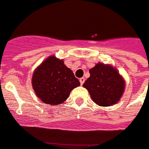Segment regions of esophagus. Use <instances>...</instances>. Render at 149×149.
Returning <instances> with one entry per match:
<instances>
[{
	"instance_id": "1",
	"label": "esophagus",
	"mask_w": 149,
	"mask_h": 149,
	"mask_svg": "<svg viewBox=\"0 0 149 149\" xmlns=\"http://www.w3.org/2000/svg\"><path fill=\"white\" fill-rule=\"evenodd\" d=\"M84 81H85V78H84V77H81V78H80V83H81V85L84 84Z\"/></svg>"
}]
</instances>
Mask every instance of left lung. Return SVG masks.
<instances>
[{"label": "left lung", "mask_w": 149, "mask_h": 149, "mask_svg": "<svg viewBox=\"0 0 149 149\" xmlns=\"http://www.w3.org/2000/svg\"><path fill=\"white\" fill-rule=\"evenodd\" d=\"M90 77L83 86L99 106L108 107L120 100L125 89V81L116 68L99 63L89 70Z\"/></svg>", "instance_id": "1"}]
</instances>
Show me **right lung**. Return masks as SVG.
Masks as SVG:
<instances>
[{
  "label": "right lung",
  "instance_id": "add662e5",
  "mask_svg": "<svg viewBox=\"0 0 149 149\" xmlns=\"http://www.w3.org/2000/svg\"><path fill=\"white\" fill-rule=\"evenodd\" d=\"M32 85L41 101L48 104H59L68 98L71 91L81 84L63 60L50 56L33 72Z\"/></svg>",
  "mask_w": 149,
  "mask_h": 149
}]
</instances>
